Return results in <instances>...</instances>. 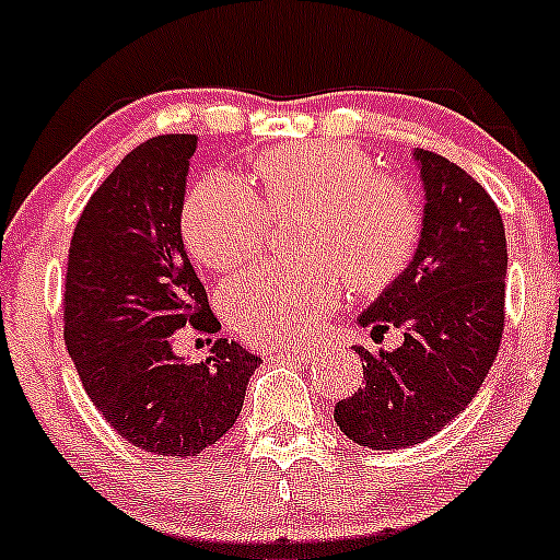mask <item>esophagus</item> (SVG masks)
I'll use <instances>...</instances> for the list:
<instances>
[{"label": "esophagus", "mask_w": 560, "mask_h": 560, "mask_svg": "<svg viewBox=\"0 0 560 560\" xmlns=\"http://www.w3.org/2000/svg\"><path fill=\"white\" fill-rule=\"evenodd\" d=\"M306 350H302V347H285V350H275V352H269V358L272 360H288V363H291V360H306Z\"/></svg>", "instance_id": "1"}]
</instances>
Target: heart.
Returning <instances> with one entry per match:
<instances>
[{"instance_id": "heart-1", "label": "heart", "mask_w": 560, "mask_h": 560, "mask_svg": "<svg viewBox=\"0 0 560 560\" xmlns=\"http://www.w3.org/2000/svg\"><path fill=\"white\" fill-rule=\"evenodd\" d=\"M258 195L230 173L191 186L182 210L186 248L213 272L250 261L267 240L269 215L304 208L302 258L250 269L224 293L230 326L254 347L296 345L339 304L347 280L360 296L387 291L413 261L424 215L406 182L341 141L291 143L254 162Z\"/></svg>"}]
</instances>
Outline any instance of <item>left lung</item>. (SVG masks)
<instances>
[{
  "label": "left lung",
  "instance_id": "obj_1",
  "mask_svg": "<svg viewBox=\"0 0 560 560\" xmlns=\"http://www.w3.org/2000/svg\"><path fill=\"white\" fill-rule=\"evenodd\" d=\"M424 184V230L413 261L358 323L402 328L393 352L354 347L363 389L339 400L334 419L358 446H417L478 395L504 330L508 240L489 191L435 152H413Z\"/></svg>",
  "mask_w": 560,
  "mask_h": 560
}]
</instances>
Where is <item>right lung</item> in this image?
<instances>
[{
	"mask_svg": "<svg viewBox=\"0 0 560 560\" xmlns=\"http://www.w3.org/2000/svg\"><path fill=\"white\" fill-rule=\"evenodd\" d=\"M195 149V136H158L114 167L77 221L63 291V339L88 398L128 443L184 459L230 432L261 363L226 339L202 363L173 352L184 326L221 328L182 240Z\"/></svg>",
	"mask_w": 560,
	"mask_h": 560,
	"instance_id": "1",
	"label": "right lung"
}]
</instances>
